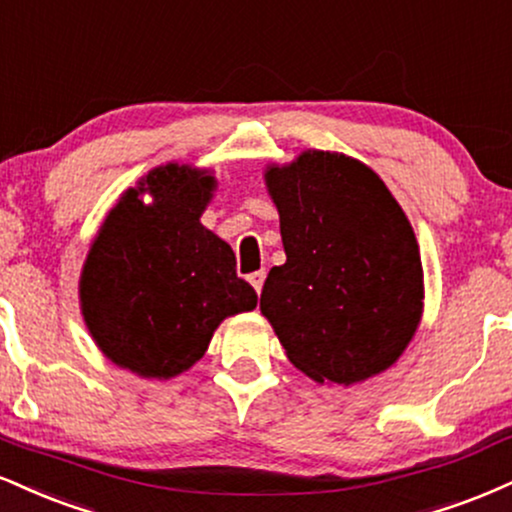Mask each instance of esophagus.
Masks as SVG:
<instances>
[{
  "label": "esophagus",
  "mask_w": 512,
  "mask_h": 512,
  "mask_svg": "<svg viewBox=\"0 0 512 512\" xmlns=\"http://www.w3.org/2000/svg\"><path fill=\"white\" fill-rule=\"evenodd\" d=\"M264 279H267V272H264V269H260V272H252V274L248 276V281L252 283V288H255L257 293H262Z\"/></svg>",
  "instance_id": "esophagus-1"
}]
</instances>
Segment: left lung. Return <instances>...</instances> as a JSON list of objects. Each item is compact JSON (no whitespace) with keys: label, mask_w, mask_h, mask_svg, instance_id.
Returning a JSON list of instances; mask_svg holds the SVG:
<instances>
[{"label":"left lung","mask_w":512,"mask_h":512,"mask_svg":"<svg viewBox=\"0 0 512 512\" xmlns=\"http://www.w3.org/2000/svg\"><path fill=\"white\" fill-rule=\"evenodd\" d=\"M286 262L264 281L260 310L288 360L319 381L357 384L389 369L422 317L420 245L369 166L307 150L264 171Z\"/></svg>","instance_id":"8db88e82"}]
</instances>
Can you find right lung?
I'll return each mask as SVG.
<instances>
[{
	"instance_id": "obj_1",
	"label": "right lung",
	"mask_w": 512,
	"mask_h": 512,
	"mask_svg": "<svg viewBox=\"0 0 512 512\" xmlns=\"http://www.w3.org/2000/svg\"><path fill=\"white\" fill-rule=\"evenodd\" d=\"M214 188L207 171L157 166L121 195L92 240L80 274L83 319L97 348L138 377L186 372L226 317L255 310L231 245L200 224Z\"/></svg>"
}]
</instances>
